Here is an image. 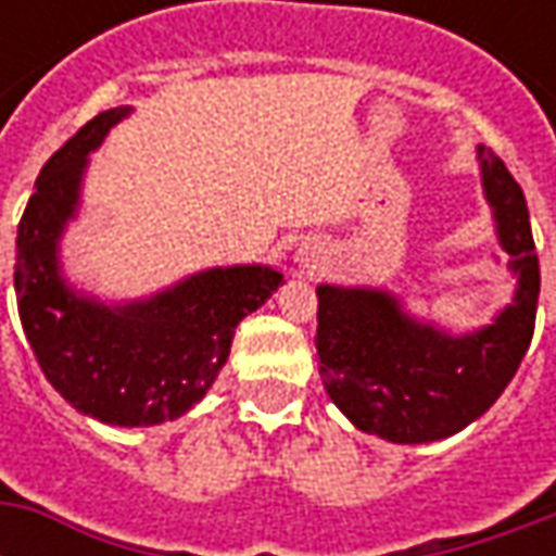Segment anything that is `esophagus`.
<instances>
[{"label": "esophagus", "mask_w": 556, "mask_h": 556, "mask_svg": "<svg viewBox=\"0 0 556 556\" xmlns=\"http://www.w3.org/2000/svg\"><path fill=\"white\" fill-rule=\"evenodd\" d=\"M300 263L306 268H315V253H309V247L306 250H300Z\"/></svg>", "instance_id": "1"}]
</instances>
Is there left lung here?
<instances>
[{"instance_id": "8db88e82", "label": "left lung", "mask_w": 556, "mask_h": 556, "mask_svg": "<svg viewBox=\"0 0 556 556\" xmlns=\"http://www.w3.org/2000/svg\"><path fill=\"white\" fill-rule=\"evenodd\" d=\"M480 169L498 241L520 278L492 325L452 337L405 315L387 290L318 288V374L362 433L402 445L458 433L495 405L532 343L542 275L523 188L485 148Z\"/></svg>"}]
</instances>
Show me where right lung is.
I'll return each mask as SVG.
<instances>
[{
  "label": "right lung",
  "mask_w": 556,
  "mask_h": 556,
  "mask_svg": "<svg viewBox=\"0 0 556 556\" xmlns=\"http://www.w3.org/2000/svg\"><path fill=\"white\" fill-rule=\"evenodd\" d=\"M129 114L92 117L42 166L17 223L14 293L46 380L76 412L117 427L182 417L223 371L238 321L281 288L268 266L206 268L176 288L104 306L76 293L58 268V241L79 206L86 157Z\"/></svg>",
  "instance_id": "add662e5"
}]
</instances>
